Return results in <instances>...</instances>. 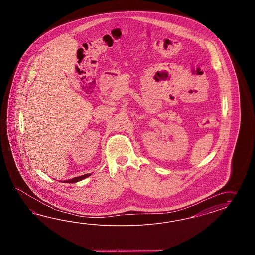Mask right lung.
Masks as SVG:
<instances>
[{"instance_id": "add662e5", "label": "right lung", "mask_w": 255, "mask_h": 255, "mask_svg": "<svg viewBox=\"0 0 255 255\" xmlns=\"http://www.w3.org/2000/svg\"><path fill=\"white\" fill-rule=\"evenodd\" d=\"M90 175H91V174H85V175H82V176L76 177V178L71 179V180H64V181H62V182H65V183H75V182H77V181H80V180L86 179L87 177H89Z\"/></svg>"}]
</instances>
